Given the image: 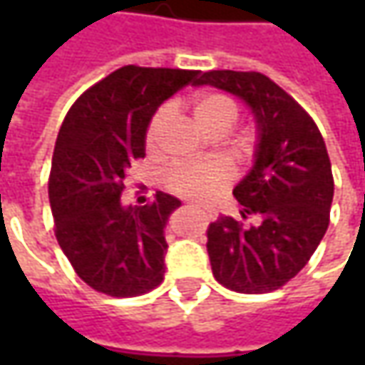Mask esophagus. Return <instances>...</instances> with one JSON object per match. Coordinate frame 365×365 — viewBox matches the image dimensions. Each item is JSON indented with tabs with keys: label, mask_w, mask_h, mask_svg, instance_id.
Wrapping results in <instances>:
<instances>
[{
	"label": "esophagus",
	"mask_w": 365,
	"mask_h": 365,
	"mask_svg": "<svg viewBox=\"0 0 365 365\" xmlns=\"http://www.w3.org/2000/svg\"><path fill=\"white\" fill-rule=\"evenodd\" d=\"M199 209H201V211H203V215L207 219H209V221H213V219L217 217V213H215V209H209V207H199Z\"/></svg>",
	"instance_id": "1"
}]
</instances>
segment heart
Masks as SVG:
<instances>
[{"instance_id": "1", "label": "heart", "mask_w": 365, "mask_h": 365, "mask_svg": "<svg viewBox=\"0 0 365 365\" xmlns=\"http://www.w3.org/2000/svg\"><path fill=\"white\" fill-rule=\"evenodd\" d=\"M240 115V107L225 93L207 91L195 97L192 101V118L195 123L211 135H223L232 130V125ZM168 120V107H158L148 121L144 142L148 152H154L160 144L162 130ZM232 182V170L219 160H201L176 164L166 176L164 185L170 192L192 201H211L221 190H225Z\"/></svg>"}]
</instances>
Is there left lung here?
Here are the masks:
<instances>
[{
  "label": "left lung",
  "instance_id": "1",
  "mask_svg": "<svg viewBox=\"0 0 365 365\" xmlns=\"http://www.w3.org/2000/svg\"><path fill=\"white\" fill-rule=\"evenodd\" d=\"M195 85H213L250 106L258 144L254 166L233 189L242 218L221 217L207 230V252L219 284L244 294L284 287L304 268L329 227L333 175L313 118L262 73L209 71Z\"/></svg>",
  "mask_w": 365,
  "mask_h": 365
}]
</instances>
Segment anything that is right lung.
<instances>
[{"label": "right lung", "instance_id": "1", "mask_svg": "<svg viewBox=\"0 0 365 365\" xmlns=\"http://www.w3.org/2000/svg\"><path fill=\"white\" fill-rule=\"evenodd\" d=\"M199 71L128 64L68 109L52 154L48 199L54 235L78 278L109 297H140L164 280V227L180 201L158 190L123 207V180L146 156L148 121Z\"/></svg>", "mask_w": 365, "mask_h": 365}]
</instances>
